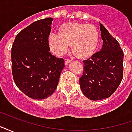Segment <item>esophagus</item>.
<instances>
[{"label": "esophagus", "instance_id": "obj_1", "mask_svg": "<svg viewBox=\"0 0 132 132\" xmlns=\"http://www.w3.org/2000/svg\"><path fill=\"white\" fill-rule=\"evenodd\" d=\"M71 59H66V60H65V64H66V65H67V64H68L69 62H71Z\"/></svg>", "mask_w": 132, "mask_h": 132}]
</instances>
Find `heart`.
<instances>
[{"label":"heart","mask_w":132,"mask_h":132,"mask_svg":"<svg viewBox=\"0 0 132 132\" xmlns=\"http://www.w3.org/2000/svg\"><path fill=\"white\" fill-rule=\"evenodd\" d=\"M99 41L97 29L92 24L66 23L59 28V33L49 36V46L57 56L64 54L71 44V52L79 58L87 57L96 48Z\"/></svg>","instance_id":"obj_1"}]
</instances>
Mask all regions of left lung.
Instances as JSON below:
<instances>
[{
  "label": "left lung",
  "mask_w": 132,
  "mask_h": 132,
  "mask_svg": "<svg viewBox=\"0 0 132 132\" xmlns=\"http://www.w3.org/2000/svg\"><path fill=\"white\" fill-rule=\"evenodd\" d=\"M102 49L84 60L79 83L83 95L91 100L110 97L123 78L124 54L119 42L100 23Z\"/></svg>",
  "instance_id": "left-lung-1"
}]
</instances>
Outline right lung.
Wrapping results in <instances>:
<instances>
[{"mask_svg":"<svg viewBox=\"0 0 132 132\" xmlns=\"http://www.w3.org/2000/svg\"><path fill=\"white\" fill-rule=\"evenodd\" d=\"M53 18L34 22L16 36L11 49L15 85L32 99L49 97L57 88L64 60L50 52L49 36Z\"/></svg>","mask_w":132,"mask_h":132,"instance_id":"add662e5","label":"right lung"}]
</instances>
